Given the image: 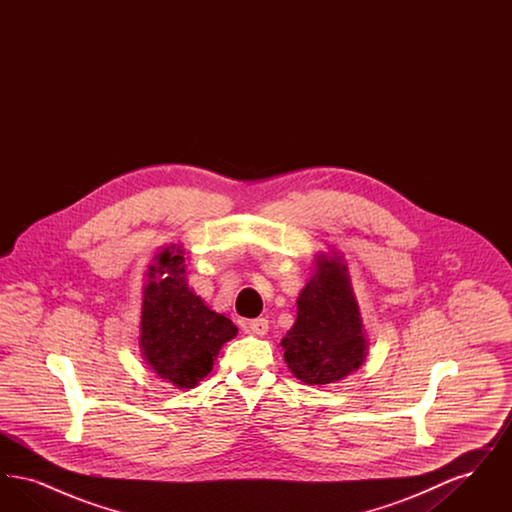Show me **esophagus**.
Returning <instances> with one entry per match:
<instances>
[{
    "instance_id": "obj_1",
    "label": "esophagus",
    "mask_w": 512,
    "mask_h": 512,
    "mask_svg": "<svg viewBox=\"0 0 512 512\" xmlns=\"http://www.w3.org/2000/svg\"><path fill=\"white\" fill-rule=\"evenodd\" d=\"M247 332L255 334V336H265L268 332L267 318H253L247 322Z\"/></svg>"
}]
</instances>
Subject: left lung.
Wrapping results in <instances>:
<instances>
[{
  "label": "left lung",
  "mask_w": 512,
  "mask_h": 512,
  "mask_svg": "<svg viewBox=\"0 0 512 512\" xmlns=\"http://www.w3.org/2000/svg\"><path fill=\"white\" fill-rule=\"evenodd\" d=\"M282 347L293 376L311 386L341 380L363 365V324L340 259L318 261L315 276L297 299V320Z\"/></svg>",
  "instance_id": "obj_1"
}]
</instances>
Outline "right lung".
Returning <instances> with one entry per match:
<instances>
[{
	"label": "right lung",
	"mask_w": 512,
	"mask_h": 512,
	"mask_svg": "<svg viewBox=\"0 0 512 512\" xmlns=\"http://www.w3.org/2000/svg\"><path fill=\"white\" fill-rule=\"evenodd\" d=\"M182 249H165L149 267L140 345L149 366L176 388L203 380L224 341L238 332L230 318L211 311L184 280Z\"/></svg>",
	"instance_id": "1"
}]
</instances>
